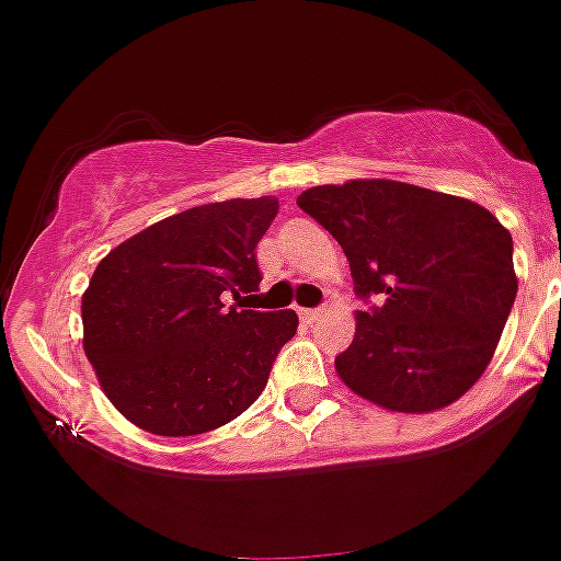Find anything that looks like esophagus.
Segmentation results:
<instances>
[{"instance_id":"obj_1","label":"esophagus","mask_w":561,"mask_h":561,"mask_svg":"<svg viewBox=\"0 0 561 561\" xmlns=\"http://www.w3.org/2000/svg\"><path fill=\"white\" fill-rule=\"evenodd\" d=\"M301 321H308V324H316V321H321L324 316H328V310L324 308H313V310H301Z\"/></svg>"}]
</instances>
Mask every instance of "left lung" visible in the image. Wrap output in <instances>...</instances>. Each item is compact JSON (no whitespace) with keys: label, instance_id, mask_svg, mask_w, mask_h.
<instances>
[{"label":"left lung","instance_id":"8db88e82","mask_svg":"<svg viewBox=\"0 0 561 561\" xmlns=\"http://www.w3.org/2000/svg\"><path fill=\"white\" fill-rule=\"evenodd\" d=\"M344 248L355 335L335 373L392 412H432L489 367L516 299L514 242L471 199L398 180H350L296 197Z\"/></svg>","mask_w":561,"mask_h":561}]
</instances>
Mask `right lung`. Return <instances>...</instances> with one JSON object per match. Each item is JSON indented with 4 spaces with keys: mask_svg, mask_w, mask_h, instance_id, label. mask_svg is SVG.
Returning a JSON list of instances; mask_svg holds the SVG:
<instances>
[{
    "mask_svg": "<svg viewBox=\"0 0 561 561\" xmlns=\"http://www.w3.org/2000/svg\"><path fill=\"white\" fill-rule=\"evenodd\" d=\"M279 199L188 208L121 242L81 301L84 353L135 426L203 435L242 415L296 335L294 310H242L260 290L256 242Z\"/></svg>",
    "mask_w": 561,
    "mask_h": 561,
    "instance_id": "1",
    "label": "right lung"
}]
</instances>
